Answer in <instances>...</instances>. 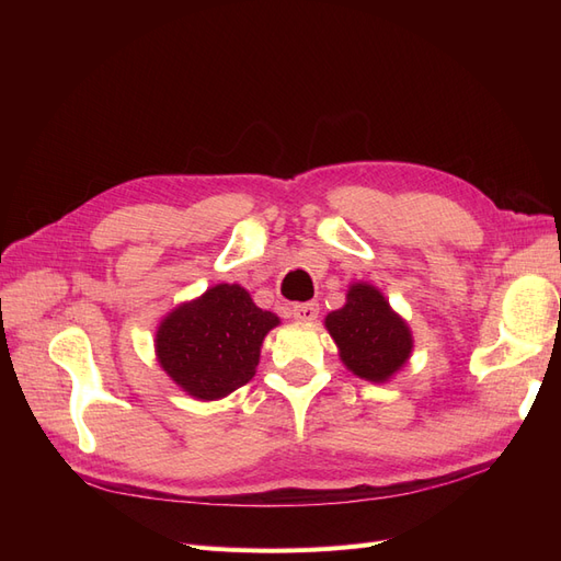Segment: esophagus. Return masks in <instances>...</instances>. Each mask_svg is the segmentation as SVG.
<instances>
[{"label": "esophagus", "instance_id": "34e87169", "mask_svg": "<svg viewBox=\"0 0 561 561\" xmlns=\"http://www.w3.org/2000/svg\"><path fill=\"white\" fill-rule=\"evenodd\" d=\"M293 318L299 322H313L318 318V304H295L293 307Z\"/></svg>", "mask_w": 561, "mask_h": 561}]
</instances>
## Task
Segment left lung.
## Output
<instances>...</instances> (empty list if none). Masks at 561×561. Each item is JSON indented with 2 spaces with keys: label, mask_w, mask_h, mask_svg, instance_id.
<instances>
[{
  "label": "left lung",
  "mask_w": 561,
  "mask_h": 561,
  "mask_svg": "<svg viewBox=\"0 0 561 561\" xmlns=\"http://www.w3.org/2000/svg\"><path fill=\"white\" fill-rule=\"evenodd\" d=\"M325 328L339 358L365 381L383 383L410 360L414 339L375 285L353 283L346 304L328 313Z\"/></svg>",
  "instance_id": "1"
}]
</instances>
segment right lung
<instances>
[{"mask_svg": "<svg viewBox=\"0 0 561 561\" xmlns=\"http://www.w3.org/2000/svg\"><path fill=\"white\" fill-rule=\"evenodd\" d=\"M278 322L241 285L219 283L161 320L157 360L186 396L219 400L254 377L264 336Z\"/></svg>", "mask_w": 561, "mask_h": 561, "instance_id": "right-lung-1", "label": "right lung"}]
</instances>
